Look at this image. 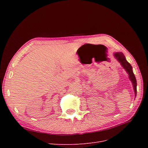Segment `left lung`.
I'll list each match as a JSON object with an SVG mask.
<instances>
[{
	"label": "left lung",
	"instance_id": "1",
	"mask_svg": "<svg viewBox=\"0 0 148 148\" xmlns=\"http://www.w3.org/2000/svg\"><path fill=\"white\" fill-rule=\"evenodd\" d=\"M114 56L116 58V59H117L118 61L120 62L122 66L125 69V71L128 74L129 79L131 80L132 84H133L136 97L137 95V81L133 71V68H132V66L130 65L129 62H127L125 56L123 55V54L122 52L114 53Z\"/></svg>",
	"mask_w": 148,
	"mask_h": 148
}]
</instances>
